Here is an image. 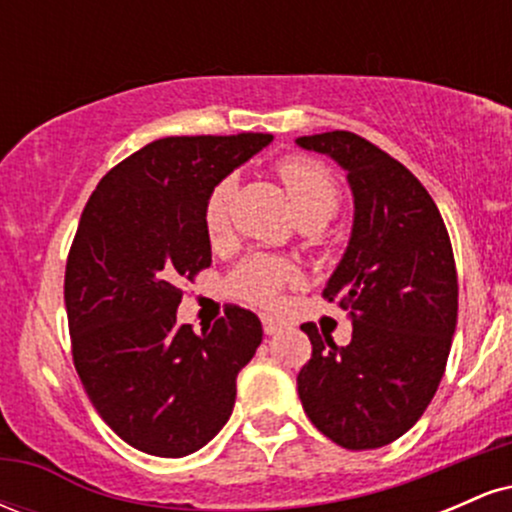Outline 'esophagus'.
<instances>
[{
  "label": "esophagus",
  "mask_w": 512,
  "mask_h": 512,
  "mask_svg": "<svg viewBox=\"0 0 512 512\" xmlns=\"http://www.w3.org/2000/svg\"><path fill=\"white\" fill-rule=\"evenodd\" d=\"M284 322L281 320H276V317H272V315H262V330H264V334H279V332H284Z\"/></svg>",
  "instance_id": "34e87169"
}]
</instances>
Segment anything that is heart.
I'll use <instances>...</instances> for the list:
<instances>
[{"label":"heart","instance_id":"obj_1","mask_svg":"<svg viewBox=\"0 0 512 512\" xmlns=\"http://www.w3.org/2000/svg\"><path fill=\"white\" fill-rule=\"evenodd\" d=\"M276 175L284 182L298 219L320 216V219L327 221L337 211L339 185L322 163L313 161V158L291 156L276 166ZM231 195L233 182L221 180L211 187L207 199H204V233H207L209 243L214 245L221 243L228 236V228H231ZM293 276H296V272L286 260L255 252V255H248L233 267L226 286L228 293L240 298V301L269 308V305L279 301L281 289L289 284Z\"/></svg>","mask_w":512,"mask_h":512}]
</instances>
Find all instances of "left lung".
I'll return each mask as SVG.
<instances>
[{
	"instance_id": "8db88e82",
	"label": "left lung",
	"mask_w": 512,
	"mask_h": 512,
	"mask_svg": "<svg viewBox=\"0 0 512 512\" xmlns=\"http://www.w3.org/2000/svg\"><path fill=\"white\" fill-rule=\"evenodd\" d=\"M332 156L354 192V231L322 298L349 310L351 342L313 322L298 397L320 433L346 450L383 448L421 419L452 346L457 269L448 228L426 187L397 158L354 132L298 137Z\"/></svg>"
}]
</instances>
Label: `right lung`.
I'll return each mask as SVG.
<instances>
[{"mask_svg": "<svg viewBox=\"0 0 512 512\" xmlns=\"http://www.w3.org/2000/svg\"><path fill=\"white\" fill-rule=\"evenodd\" d=\"M272 134L166 137L120 161L88 197L64 272L72 358L101 419L132 448L185 457L231 416L236 378L262 342L255 313L226 305L178 325L182 281L211 264L209 190Z\"/></svg>", "mask_w": 512, "mask_h": 512, "instance_id": "1", "label": "right lung"}]
</instances>
